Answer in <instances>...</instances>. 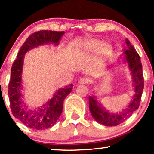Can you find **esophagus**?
<instances>
[{"label":"esophagus","instance_id":"obj_1","mask_svg":"<svg viewBox=\"0 0 154 154\" xmlns=\"http://www.w3.org/2000/svg\"><path fill=\"white\" fill-rule=\"evenodd\" d=\"M78 82L79 84H88V83L91 82V79L88 78V77H82V78L79 79Z\"/></svg>","mask_w":154,"mask_h":154}]
</instances>
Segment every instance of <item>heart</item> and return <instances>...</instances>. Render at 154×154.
<instances>
[{
  "instance_id": "heart-1",
  "label": "heart",
  "mask_w": 154,
  "mask_h": 154,
  "mask_svg": "<svg viewBox=\"0 0 154 154\" xmlns=\"http://www.w3.org/2000/svg\"><path fill=\"white\" fill-rule=\"evenodd\" d=\"M100 44H101L100 41H99V40H89V41L87 42V43L85 44L84 45L85 51V52L87 53L93 52V51H95L98 47L100 46ZM111 49V47L109 43H103V45H101V47H100V52H101L103 54H108L109 52H110Z\"/></svg>"
}]
</instances>
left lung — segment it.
I'll return each instance as SVG.
<instances>
[{
  "label": "left lung",
  "instance_id": "1",
  "mask_svg": "<svg viewBox=\"0 0 154 154\" xmlns=\"http://www.w3.org/2000/svg\"><path fill=\"white\" fill-rule=\"evenodd\" d=\"M126 43L127 50L124 51V54L125 55V61L131 71L133 86L135 88V95L131 103L122 112L111 114L100 106L95 96H89V109L93 117L98 122L108 127L116 126L122 124L138 109L143 91L144 78L139 54L128 39H126Z\"/></svg>",
  "mask_w": 154,
  "mask_h": 154
}]
</instances>
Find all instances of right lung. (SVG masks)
Masks as SVG:
<instances>
[{"instance_id":"add662e5","label":"right lung","mask_w":154,"mask_h":154,"mask_svg":"<svg viewBox=\"0 0 154 154\" xmlns=\"http://www.w3.org/2000/svg\"><path fill=\"white\" fill-rule=\"evenodd\" d=\"M64 32L40 30L29 37L19 50L17 59L11 66V79L8 83V98L12 114L21 122L32 130H43L56 124L63 110L64 98L72 90V84L56 91L53 98L40 108L29 111L22 100V71L24 56L26 52L43 44H58Z\"/></svg>"}]
</instances>
